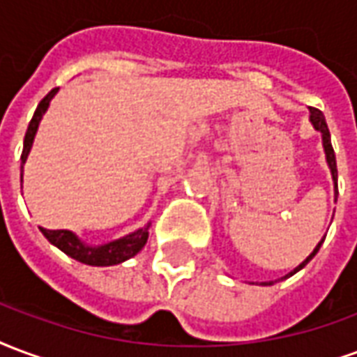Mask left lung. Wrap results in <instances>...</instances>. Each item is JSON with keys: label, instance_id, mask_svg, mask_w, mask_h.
Here are the masks:
<instances>
[{"label": "left lung", "instance_id": "left-lung-1", "mask_svg": "<svg viewBox=\"0 0 357 357\" xmlns=\"http://www.w3.org/2000/svg\"><path fill=\"white\" fill-rule=\"evenodd\" d=\"M310 123L312 127L316 129L319 135H321V144H324V152H325V161H327V167H329V171H331V178H333V184H335V202H337V196H339V190H337V160H335V152H333V146H331V135H329V129H327V123H325V118L324 114L319 110H316V108H310ZM325 239V238H324ZM324 239L317 243L316 247H314V251H312L306 259H304L298 266L295 268V270H291L287 275H283L282 280H287V278H291L293 274H296L298 270H303L308 262L316 257V253L319 251V247H321V243H324ZM261 285H274V282H262Z\"/></svg>", "mask_w": 357, "mask_h": 357}]
</instances>
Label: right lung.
Here are the masks:
<instances>
[{"instance_id":"right-lung-1","label":"right lung","mask_w":357,"mask_h":357,"mask_svg":"<svg viewBox=\"0 0 357 357\" xmlns=\"http://www.w3.org/2000/svg\"><path fill=\"white\" fill-rule=\"evenodd\" d=\"M56 91L53 89L49 95L38 104V108L33 112V118L28 125V131H26L24 137V148H22V155H20V161L22 165L20 169L24 171V163L28 160V153L32 150L33 139H36V132H38V127L41 123V118L43 114L49 108V104L53 100V96L56 95ZM41 234L49 239V243H53L54 247H59L62 253H66L68 257H72L74 261H79L83 264H89V266H114V264H121L127 259H131L135 255L139 253L142 247L146 245L148 241V232H150V222L144 225L139 230L127 234L123 238L114 239V241H108V243H102V245H89L79 239L77 234H74L72 230H47L43 226H40Z\"/></svg>"}]
</instances>
